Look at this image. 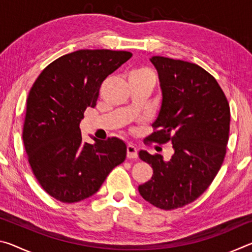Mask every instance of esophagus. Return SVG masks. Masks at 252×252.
Here are the masks:
<instances>
[{"label": "esophagus", "mask_w": 252, "mask_h": 252, "mask_svg": "<svg viewBox=\"0 0 252 252\" xmlns=\"http://www.w3.org/2000/svg\"><path fill=\"white\" fill-rule=\"evenodd\" d=\"M126 157L129 158V159H135V158L138 157V150H136V148L133 146V144H131V143L127 144Z\"/></svg>", "instance_id": "34e87169"}]
</instances>
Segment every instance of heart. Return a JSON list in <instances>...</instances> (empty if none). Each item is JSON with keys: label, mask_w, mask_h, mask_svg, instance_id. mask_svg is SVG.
Returning a JSON list of instances; mask_svg holds the SVG:
<instances>
[{"label": "heart", "mask_w": 252, "mask_h": 252, "mask_svg": "<svg viewBox=\"0 0 252 252\" xmlns=\"http://www.w3.org/2000/svg\"><path fill=\"white\" fill-rule=\"evenodd\" d=\"M130 74H132V75H140V76H146V78H149V79H151L153 82H155V79H153V75H152V73L150 71H148V70H144V69H142V70H135V71H132Z\"/></svg>", "instance_id": "heart-1"}]
</instances>
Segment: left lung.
I'll use <instances>...</instances> for the list:
<instances>
[{
    "label": "left lung",
    "instance_id": "1",
    "mask_svg": "<svg viewBox=\"0 0 252 252\" xmlns=\"http://www.w3.org/2000/svg\"><path fill=\"white\" fill-rule=\"evenodd\" d=\"M162 105L149 141L172 143L169 161L139 152L153 174L139 186L144 200L163 210L185 207L199 198L222 165L230 130V106L213 76L194 63L153 57Z\"/></svg>",
    "mask_w": 252,
    "mask_h": 252
}]
</instances>
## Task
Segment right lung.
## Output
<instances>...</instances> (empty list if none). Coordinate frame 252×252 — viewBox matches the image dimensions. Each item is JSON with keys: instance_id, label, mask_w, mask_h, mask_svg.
Returning a JSON list of instances; mask_svg holds the SVG:
<instances>
[{"instance_id": "add662e5", "label": "right lung", "mask_w": 252, "mask_h": 252, "mask_svg": "<svg viewBox=\"0 0 252 252\" xmlns=\"http://www.w3.org/2000/svg\"><path fill=\"white\" fill-rule=\"evenodd\" d=\"M132 57L127 51L79 50L63 55L37 76L27 100L23 143L32 172L51 197L64 203L94 194L126 157L122 140L82 141L79 127L94 108L106 76Z\"/></svg>"}]
</instances>
